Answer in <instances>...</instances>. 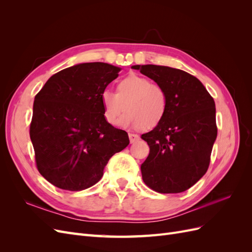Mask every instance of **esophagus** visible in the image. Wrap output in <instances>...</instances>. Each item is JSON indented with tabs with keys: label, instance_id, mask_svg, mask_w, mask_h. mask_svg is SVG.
<instances>
[{
	"label": "esophagus",
	"instance_id": "obj_1",
	"mask_svg": "<svg viewBox=\"0 0 252 252\" xmlns=\"http://www.w3.org/2000/svg\"><path fill=\"white\" fill-rule=\"evenodd\" d=\"M140 136L138 134H134V133H129V141H130V143H134L136 141H139Z\"/></svg>",
	"mask_w": 252,
	"mask_h": 252
}]
</instances>
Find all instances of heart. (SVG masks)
I'll list each match as a JSON object with an SVG mask.
<instances>
[{
	"mask_svg": "<svg viewBox=\"0 0 252 252\" xmlns=\"http://www.w3.org/2000/svg\"><path fill=\"white\" fill-rule=\"evenodd\" d=\"M104 118L110 125H118L123 111L126 116L122 125L151 129L165 117L168 106V95L165 88L147 78L132 74L121 80L117 93L105 89L101 94Z\"/></svg>",
	"mask_w": 252,
	"mask_h": 252,
	"instance_id": "b5f03b06",
	"label": "heart"
}]
</instances>
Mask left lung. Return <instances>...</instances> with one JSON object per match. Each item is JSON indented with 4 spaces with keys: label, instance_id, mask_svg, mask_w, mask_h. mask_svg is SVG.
<instances>
[{
    "label": "left lung",
    "instance_id": "1",
    "mask_svg": "<svg viewBox=\"0 0 252 252\" xmlns=\"http://www.w3.org/2000/svg\"><path fill=\"white\" fill-rule=\"evenodd\" d=\"M131 68L162 85L168 95L163 120L142 134L150 149L141 165L143 181L159 193L185 191L209 167L218 134L213 97L199 80L183 70L158 65Z\"/></svg>",
    "mask_w": 252,
    "mask_h": 252
}]
</instances>
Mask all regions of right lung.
I'll use <instances>...</instances> for the list:
<instances>
[{"instance_id":"1","label":"right lung","mask_w":252,"mask_h":252,"mask_svg":"<svg viewBox=\"0 0 252 252\" xmlns=\"http://www.w3.org/2000/svg\"><path fill=\"white\" fill-rule=\"evenodd\" d=\"M119 67L83 63L53 74L34 97L30 140L36 168L52 185L80 191L101 180L105 166L129 144L104 118L101 94Z\"/></svg>"}]
</instances>
